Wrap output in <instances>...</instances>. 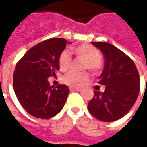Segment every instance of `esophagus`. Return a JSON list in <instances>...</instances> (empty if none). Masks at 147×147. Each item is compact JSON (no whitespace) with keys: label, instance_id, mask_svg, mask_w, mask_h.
<instances>
[{"label":"esophagus","instance_id":"34e87169","mask_svg":"<svg viewBox=\"0 0 147 147\" xmlns=\"http://www.w3.org/2000/svg\"><path fill=\"white\" fill-rule=\"evenodd\" d=\"M70 90L71 91H78V92H80L82 90L81 88H74V87H70Z\"/></svg>","mask_w":147,"mask_h":147}]
</instances>
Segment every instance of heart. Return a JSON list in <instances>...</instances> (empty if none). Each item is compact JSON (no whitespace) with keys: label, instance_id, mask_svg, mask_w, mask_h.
<instances>
[{"label":"heart","instance_id":"1","mask_svg":"<svg viewBox=\"0 0 147 147\" xmlns=\"http://www.w3.org/2000/svg\"><path fill=\"white\" fill-rule=\"evenodd\" d=\"M71 53L76 54L77 57L81 58L86 63L84 64V68H88L90 71H95L101 67L100 61V52L97 48L89 44H83L72 47L70 49ZM58 64L61 71H67L71 67V57L70 53L66 50L61 52L58 58ZM88 80V75L86 73H77L71 71L63 77V82L73 87H79L82 86L84 82Z\"/></svg>","mask_w":147,"mask_h":147}]
</instances>
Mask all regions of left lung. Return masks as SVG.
<instances>
[{"instance_id":"obj_1","label":"left lung","mask_w":147,"mask_h":147,"mask_svg":"<svg viewBox=\"0 0 147 147\" xmlns=\"http://www.w3.org/2000/svg\"><path fill=\"white\" fill-rule=\"evenodd\" d=\"M91 43L104 57V68L98 83L105 86V90H95L87 108L98 120L116 121L124 117L137 100L139 72L132 60L116 46L107 42Z\"/></svg>"}]
</instances>
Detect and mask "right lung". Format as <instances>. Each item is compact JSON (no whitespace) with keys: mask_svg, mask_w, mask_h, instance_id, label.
Returning <instances> with one entry per match:
<instances>
[{"mask_svg":"<svg viewBox=\"0 0 147 147\" xmlns=\"http://www.w3.org/2000/svg\"><path fill=\"white\" fill-rule=\"evenodd\" d=\"M71 43L59 38L45 40L30 49L16 64L13 89L23 108L31 116L49 119L64 108L69 88L66 85L51 86L48 78L60 70L59 56Z\"/></svg>","mask_w":147,"mask_h":147,"instance_id":"obj_1","label":"right lung"}]
</instances>
